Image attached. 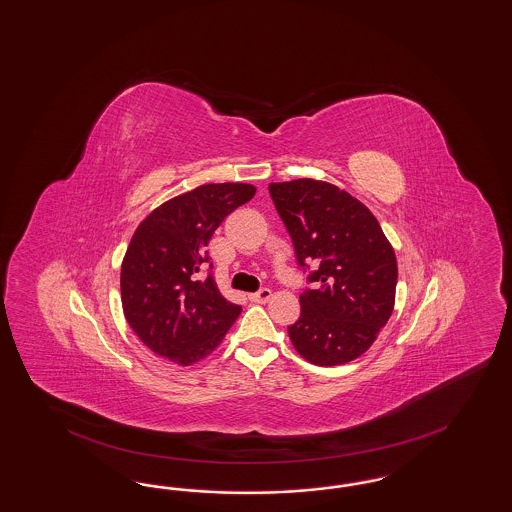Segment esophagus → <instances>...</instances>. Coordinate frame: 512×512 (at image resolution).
<instances>
[{"label": "esophagus", "instance_id": "34e87169", "mask_svg": "<svg viewBox=\"0 0 512 512\" xmlns=\"http://www.w3.org/2000/svg\"><path fill=\"white\" fill-rule=\"evenodd\" d=\"M270 299H272V291H270L268 287H263V289H259L257 293H251V295H249L251 302H259V304L268 302Z\"/></svg>", "mask_w": 512, "mask_h": 512}]
</instances>
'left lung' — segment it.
Listing matches in <instances>:
<instances>
[{
	"label": "left lung",
	"instance_id": "obj_1",
	"mask_svg": "<svg viewBox=\"0 0 512 512\" xmlns=\"http://www.w3.org/2000/svg\"><path fill=\"white\" fill-rule=\"evenodd\" d=\"M314 289L300 295V318L287 327L295 350L319 367L367 352L395 304L397 259L371 210L327 181L268 185Z\"/></svg>",
	"mask_w": 512,
	"mask_h": 512
}]
</instances>
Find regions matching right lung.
Instances as JSON below:
<instances>
[{
  "label": "right lung",
  "mask_w": 512,
  "mask_h": 512,
  "mask_svg": "<svg viewBox=\"0 0 512 512\" xmlns=\"http://www.w3.org/2000/svg\"><path fill=\"white\" fill-rule=\"evenodd\" d=\"M255 191L247 183L200 185L141 221L121 266V300L128 325L151 352L189 367L210 355L240 316L242 308L202 270L215 229Z\"/></svg>",
  "instance_id": "add662e5"
}]
</instances>
